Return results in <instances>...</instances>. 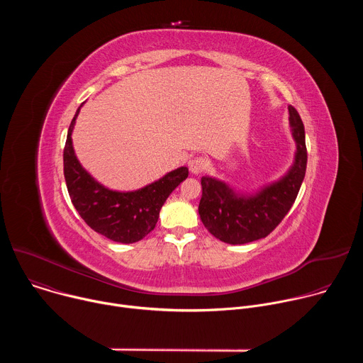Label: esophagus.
<instances>
[{
  "mask_svg": "<svg viewBox=\"0 0 363 363\" xmlns=\"http://www.w3.org/2000/svg\"><path fill=\"white\" fill-rule=\"evenodd\" d=\"M188 168H189L191 174L198 175V174H201V172L205 171V168H206V161H205L203 158H201V157H194V158L189 160Z\"/></svg>",
  "mask_w": 363,
  "mask_h": 363,
  "instance_id": "34e87169",
  "label": "esophagus"
}]
</instances>
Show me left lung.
<instances>
[{"label":"left lung","mask_w":363,"mask_h":363,"mask_svg":"<svg viewBox=\"0 0 363 363\" xmlns=\"http://www.w3.org/2000/svg\"><path fill=\"white\" fill-rule=\"evenodd\" d=\"M289 115L296 153L291 168L281 179L248 195L235 192L220 179L201 178L202 196L198 213L205 228L216 238L227 244H247L264 238L290 211L304 179L307 149L298 112L289 106Z\"/></svg>","instance_id":"left-lung-1"}]
</instances>
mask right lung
I'll return each instance as SVG.
<instances>
[{
    "label": "right lung",
    "instance_id": "obj_1",
    "mask_svg": "<svg viewBox=\"0 0 363 363\" xmlns=\"http://www.w3.org/2000/svg\"><path fill=\"white\" fill-rule=\"evenodd\" d=\"M80 108L70 123L63 152L70 199L84 223L96 233L116 242H136L157 225L162 205L171 192L186 179L188 168L171 171L138 191L119 192L103 186L80 165L73 149L72 132Z\"/></svg>",
    "mask_w": 363,
    "mask_h": 363
}]
</instances>
